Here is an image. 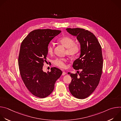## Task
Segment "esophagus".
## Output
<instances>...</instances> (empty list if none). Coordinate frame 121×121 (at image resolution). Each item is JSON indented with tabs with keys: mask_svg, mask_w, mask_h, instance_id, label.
<instances>
[{
	"mask_svg": "<svg viewBox=\"0 0 121 121\" xmlns=\"http://www.w3.org/2000/svg\"><path fill=\"white\" fill-rule=\"evenodd\" d=\"M65 74H66V73H65V71H63V73H62V75L64 76V75H65Z\"/></svg>",
	"mask_w": 121,
	"mask_h": 121,
	"instance_id": "obj_1",
	"label": "esophagus"
}]
</instances>
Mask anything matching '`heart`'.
Here are the masks:
<instances>
[{
	"mask_svg": "<svg viewBox=\"0 0 121 121\" xmlns=\"http://www.w3.org/2000/svg\"><path fill=\"white\" fill-rule=\"evenodd\" d=\"M58 42L64 47L66 48L65 54L69 57H74L77 56L80 52V45L75 43L74 39L70 37L64 36L58 39ZM54 52V46L52 43H50L47 47V53L51 55ZM66 59L65 58H57L53 61V64L55 66L64 68L65 67Z\"/></svg>",
	"mask_w": 121,
	"mask_h": 121,
	"instance_id": "heart-1",
	"label": "heart"
}]
</instances>
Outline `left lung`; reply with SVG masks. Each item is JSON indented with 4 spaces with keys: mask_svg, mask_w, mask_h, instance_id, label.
<instances>
[{
    "mask_svg": "<svg viewBox=\"0 0 121 121\" xmlns=\"http://www.w3.org/2000/svg\"><path fill=\"white\" fill-rule=\"evenodd\" d=\"M68 32L77 37L80 44V57L73 63V67L81 70L78 74L68 73L72 78L69 90L77 99L89 97L98 86L102 72L101 47L91 31L81 28H67Z\"/></svg>",
    "mask_w": 121,
    "mask_h": 121,
    "instance_id": "1",
    "label": "left lung"
}]
</instances>
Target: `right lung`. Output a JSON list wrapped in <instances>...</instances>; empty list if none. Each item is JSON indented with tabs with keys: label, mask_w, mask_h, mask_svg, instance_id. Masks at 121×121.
Listing matches in <instances>:
<instances>
[{
	"label": "right lung",
	"mask_w": 121,
	"mask_h": 121,
	"mask_svg": "<svg viewBox=\"0 0 121 121\" xmlns=\"http://www.w3.org/2000/svg\"><path fill=\"white\" fill-rule=\"evenodd\" d=\"M60 32L56 30H35L30 32L21 43L18 57L21 76L27 89L36 97L49 96L62 74L55 67L47 73L43 70V64L47 62L48 44Z\"/></svg>",
	"instance_id": "right-lung-1"
}]
</instances>
